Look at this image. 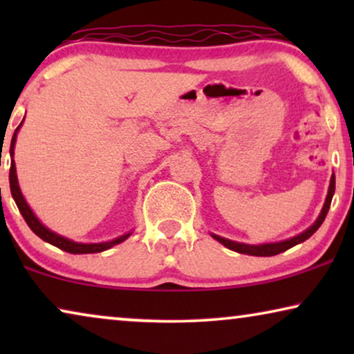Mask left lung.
<instances>
[{"label":"left lung","mask_w":354,"mask_h":354,"mask_svg":"<svg viewBox=\"0 0 354 354\" xmlns=\"http://www.w3.org/2000/svg\"><path fill=\"white\" fill-rule=\"evenodd\" d=\"M333 193H335V176H332V178H330V187H328V193H327L326 203H324L321 216L317 217V221L314 222V224L309 227L308 230H304L303 234L293 236V239H290V240L279 241V243L245 245V243H236V241L222 239V236H217V235H212V236H214V239L219 241V243L227 246V248H229V250L236 251V253H241V254H250V256H275V254H279V253H283V251H287L288 248H292V246L301 243V241H304V240H308L309 236H311L314 232H316L319 227L322 225V222H324V219H326V216H327V212H328V207H330Z\"/></svg>","instance_id":"1"}]
</instances>
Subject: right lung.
<instances>
[{"mask_svg": "<svg viewBox=\"0 0 354 354\" xmlns=\"http://www.w3.org/2000/svg\"><path fill=\"white\" fill-rule=\"evenodd\" d=\"M21 125H19V127H21ZM19 127L16 129V132H14L12 140H11V158L14 156V143H16V135H17ZM9 187H11L12 198H14V201H16L19 211H21L22 217H24V219H26L27 225L30 227L33 234H37L41 240L48 241V243L57 246V248H59V250L67 251V253H72V254L101 253V251L113 248L114 245L122 243V241L130 235V234L122 235V236H119V239H115L113 241H104V243H75V241L67 240V239H64V236H61V235L55 234V232L48 230L46 227L43 225L40 221L37 219V216L33 214L32 209H30V207H28V205L26 203V200H24V196H22V193H21V188H19V183H17L16 164H14V159L11 161V169H9Z\"/></svg>", "mask_w": 354, "mask_h": 354, "instance_id": "add662e5", "label": "right lung"}]
</instances>
